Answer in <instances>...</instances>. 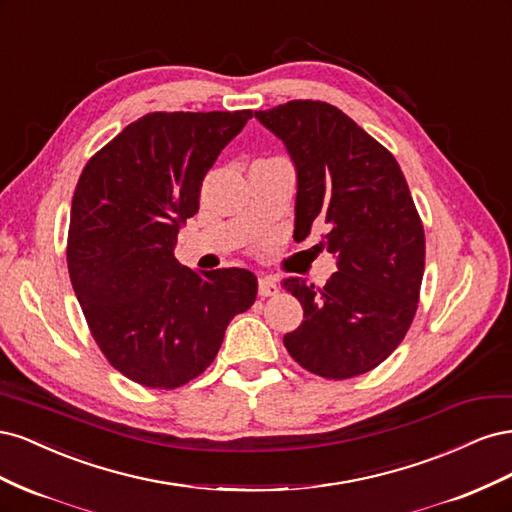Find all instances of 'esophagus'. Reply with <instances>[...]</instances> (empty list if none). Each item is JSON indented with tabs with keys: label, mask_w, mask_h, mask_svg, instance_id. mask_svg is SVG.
I'll return each mask as SVG.
<instances>
[{
	"label": "esophagus",
	"mask_w": 512,
	"mask_h": 512,
	"mask_svg": "<svg viewBox=\"0 0 512 512\" xmlns=\"http://www.w3.org/2000/svg\"><path fill=\"white\" fill-rule=\"evenodd\" d=\"M258 294L260 297H273L277 294V284L271 275H262L258 280Z\"/></svg>",
	"instance_id": "1"
}]
</instances>
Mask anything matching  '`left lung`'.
I'll return each instance as SVG.
<instances>
[{
    "instance_id": "left-lung-1",
    "label": "left lung",
    "mask_w": 512,
    "mask_h": 512,
    "mask_svg": "<svg viewBox=\"0 0 512 512\" xmlns=\"http://www.w3.org/2000/svg\"><path fill=\"white\" fill-rule=\"evenodd\" d=\"M254 115L297 170L294 237L327 224L322 245L337 265L322 288L301 277L282 282L303 305V322L284 346L322 378L365 374L401 344L423 282L425 232L406 177L337 106L292 100Z\"/></svg>"
}]
</instances>
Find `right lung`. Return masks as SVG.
<instances>
[{
  "label": "right lung",
  "instance_id": "add662e5",
  "mask_svg": "<svg viewBox=\"0 0 512 512\" xmlns=\"http://www.w3.org/2000/svg\"><path fill=\"white\" fill-rule=\"evenodd\" d=\"M247 119L252 111L149 113L102 147L76 183L74 294L108 363L149 389L203 374L228 322L256 301L252 271L196 273L175 258L207 170Z\"/></svg>",
  "mask_w": 512,
  "mask_h": 512
}]
</instances>
